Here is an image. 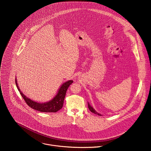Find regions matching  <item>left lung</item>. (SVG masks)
I'll list each match as a JSON object with an SVG mask.
<instances>
[{"label": "left lung", "mask_w": 151, "mask_h": 151, "mask_svg": "<svg viewBox=\"0 0 151 151\" xmlns=\"http://www.w3.org/2000/svg\"><path fill=\"white\" fill-rule=\"evenodd\" d=\"M88 108H89V109H90V111L91 112H93V113H94V114H97V115H100V116H101V114H99V113H97L94 109H93V107H91V106H90V104H89V103H88Z\"/></svg>", "instance_id": "left-lung-1"}]
</instances>
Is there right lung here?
<instances>
[{"instance_id": "add662e5", "label": "right lung", "mask_w": 151, "mask_h": 151, "mask_svg": "<svg viewBox=\"0 0 151 151\" xmlns=\"http://www.w3.org/2000/svg\"><path fill=\"white\" fill-rule=\"evenodd\" d=\"M73 81L72 80H69L63 83V85L60 87V89L58 91L56 96L51 100L45 103H38L31 100L30 99H29L21 91L15 78V83L17 87L20 94L25 100L26 103L31 108L42 112H57L60 110L63 106L64 100V97L66 96L67 90L69 86L72 84V83H73Z\"/></svg>"}]
</instances>
